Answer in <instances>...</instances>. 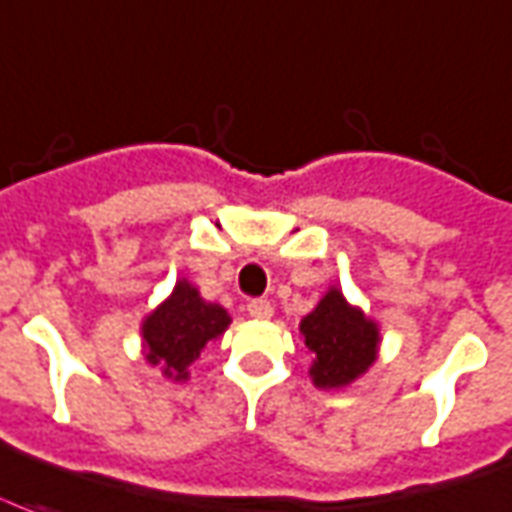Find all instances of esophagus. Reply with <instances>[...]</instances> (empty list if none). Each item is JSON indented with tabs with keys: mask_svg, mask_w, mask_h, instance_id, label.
<instances>
[{
	"mask_svg": "<svg viewBox=\"0 0 512 512\" xmlns=\"http://www.w3.org/2000/svg\"><path fill=\"white\" fill-rule=\"evenodd\" d=\"M249 317L252 319H260V322H268L273 317V306L268 300H249Z\"/></svg>",
	"mask_w": 512,
	"mask_h": 512,
	"instance_id": "obj_1",
	"label": "esophagus"
}]
</instances>
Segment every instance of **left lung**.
Segmentation results:
<instances>
[{"instance_id":"obj_1","label":"left lung","mask_w":512,"mask_h":512,"mask_svg":"<svg viewBox=\"0 0 512 512\" xmlns=\"http://www.w3.org/2000/svg\"><path fill=\"white\" fill-rule=\"evenodd\" d=\"M300 338L314 354L308 376L317 389L338 392L373 368L381 349V327L338 287H327L319 303L300 319Z\"/></svg>"}]
</instances>
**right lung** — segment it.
Listing matches in <instances>:
<instances>
[{"mask_svg":"<svg viewBox=\"0 0 512 512\" xmlns=\"http://www.w3.org/2000/svg\"><path fill=\"white\" fill-rule=\"evenodd\" d=\"M230 322L233 319L220 303H209L198 287L182 276L169 298H163L139 325L144 360L152 368H161L163 378L185 384L193 362L228 330Z\"/></svg>","mask_w":512,"mask_h":512,"instance_id":"1","label":"right lung"}]
</instances>
